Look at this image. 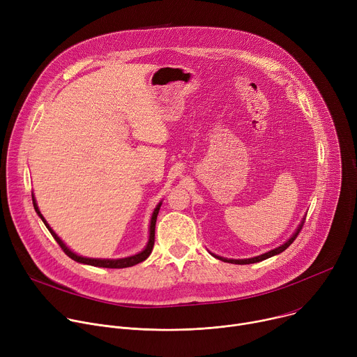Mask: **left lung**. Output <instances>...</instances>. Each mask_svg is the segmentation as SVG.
I'll list each match as a JSON object with an SVG mask.
<instances>
[{
	"label": "left lung",
	"instance_id": "8db88e82",
	"mask_svg": "<svg viewBox=\"0 0 357 357\" xmlns=\"http://www.w3.org/2000/svg\"><path fill=\"white\" fill-rule=\"evenodd\" d=\"M303 223H305V220L299 225V228L296 229V232L291 235V238L286 242V243H283L282 246H279V248H276V249H273V250H271V252H266V253H264V255H259V256H256V257H250V259H226V257H220V256H215V257H218L219 261H223V262H228V264H235V265H249V264H256V262H262V261H265V259H268V257H272V256H275V255H279V253H282L283 250H286L291 243L295 242V239L298 238V235L301 234V231H302V228H303Z\"/></svg>",
	"mask_w": 357,
	"mask_h": 357
}]
</instances>
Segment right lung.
<instances>
[{"label": "right lung", "mask_w": 357, "mask_h": 357, "mask_svg": "<svg viewBox=\"0 0 357 357\" xmlns=\"http://www.w3.org/2000/svg\"><path fill=\"white\" fill-rule=\"evenodd\" d=\"M32 204H34V209L36 212L38 213V216L43 219V222L45 223V226L48 228V231L51 232V235L54 236V239L56 241V243L61 246V249L66 252L67 256H70L71 259H74L75 262H79V264H85V265H91V266H98V268H111V269H122V268H129V266H134L137 264H141L144 262L145 259L151 255L152 252V248H153V243H155V223H156V216H158V212H159V208H160V204L155 208L153 213H152V218H151V226H149V241H148V245L146 248L138 253V255H134V256H129V257H123V259H92V257H82V256H78L77 253L71 252L66 243H63L58 236L50 228V225L47 223V220L44 219V216L41 215L37 204H36V199L34 197H32Z\"/></svg>", "instance_id": "1"}]
</instances>
